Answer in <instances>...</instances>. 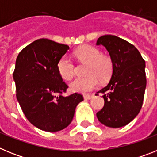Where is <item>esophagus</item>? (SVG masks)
<instances>
[{"label": "esophagus", "instance_id": "esophagus-1", "mask_svg": "<svg viewBox=\"0 0 157 157\" xmlns=\"http://www.w3.org/2000/svg\"><path fill=\"white\" fill-rule=\"evenodd\" d=\"M93 97V95H90V94H85L84 95V99L86 100H90Z\"/></svg>", "mask_w": 157, "mask_h": 157}]
</instances>
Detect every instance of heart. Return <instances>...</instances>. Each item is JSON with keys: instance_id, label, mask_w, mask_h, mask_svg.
<instances>
[{"instance_id": "obj_1", "label": "heart", "mask_w": 157, "mask_h": 157, "mask_svg": "<svg viewBox=\"0 0 157 157\" xmlns=\"http://www.w3.org/2000/svg\"><path fill=\"white\" fill-rule=\"evenodd\" d=\"M79 61L87 63L86 77L77 78L71 83L70 89L73 92L86 93L98 86L99 79L102 82L111 77L113 70L112 59L104 56L101 51L92 45H83L74 52ZM56 68L63 79L69 81L74 77L75 66L71 59L67 56H62L58 60Z\"/></svg>"}]
</instances>
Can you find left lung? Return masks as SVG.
I'll use <instances>...</instances> for the list:
<instances>
[{
  "mask_svg": "<svg viewBox=\"0 0 157 157\" xmlns=\"http://www.w3.org/2000/svg\"><path fill=\"white\" fill-rule=\"evenodd\" d=\"M97 45L109 51L113 72L102 93L105 105L97 113L104 125L118 128L128 124L138 116L143 104L146 87L145 60L134 45L114 35H104Z\"/></svg>",
  "mask_w": 157,
  "mask_h": 157,
  "instance_id": "left-lung-1",
  "label": "left lung"
}]
</instances>
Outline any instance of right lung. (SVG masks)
<instances>
[{"instance_id":"1","label":"right lung","mask_w":157,"mask_h":157,"mask_svg":"<svg viewBox=\"0 0 157 157\" xmlns=\"http://www.w3.org/2000/svg\"><path fill=\"white\" fill-rule=\"evenodd\" d=\"M69 46L41 38L19 52L13 72L16 98L27 120L48 132L66 128L72 121L82 94L62 96L68 86L56 68L57 62Z\"/></svg>"}]
</instances>
